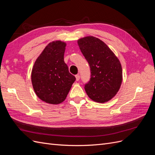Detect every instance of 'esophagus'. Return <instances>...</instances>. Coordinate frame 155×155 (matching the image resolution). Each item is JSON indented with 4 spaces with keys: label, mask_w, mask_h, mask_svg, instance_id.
Instances as JSON below:
<instances>
[{
    "label": "esophagus",
    "mask_w": 155,
    "mask_h": 155,
    "mask_svg": "<svg viewBox=\"0 0 155 155\" xmlns=\"http://www.w3.org/2000/svg\"><path fill=\"white\" fill-rule=\"evenodd\" d=\"M76 81H79V79H80V76H79V74L76 75Z\"/></svg>",
    "instance_id": "obj_1"
}]
</instances>
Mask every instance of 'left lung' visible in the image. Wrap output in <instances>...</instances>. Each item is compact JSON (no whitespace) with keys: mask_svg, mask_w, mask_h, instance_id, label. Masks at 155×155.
<instances>
[{"mask_svg":"<svg viewBox=\"0 0 155 155\" xmlns=\"http://www.w3.org/2000/svg\"><path fill=\"white\" fill-rule=\"evenodd\" d=\"M78 43L91 68V79L85 85L88 96L99 103L109 101L118 92L122 81L119 59L96 37H85L79 39Z\"/></svg>","mask_w":155,"mask_h":155,"instance_id":"8db88e82","label":"left lung"}]
</instances>
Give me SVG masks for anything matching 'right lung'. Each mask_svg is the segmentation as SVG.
I'll use <instances>...</instances> for the list:
<instances>
[{"instance_id": "right-lung-1", "label": "right lung", "mask_w": 155, "mask_h": 155, "mask_svg": "<svg viewBox=\"0 0 155 155\" xmlns=\"http://www.w3.org/2000/svg\"><path fill=\"white\" fill-rule=\"evenodd\" d=\"M66 43L57 41L46 46L34 63L31 82L40 99L50 104H59L67 96L76 78L64 61Z\"/></svg>"}]
</instances>
